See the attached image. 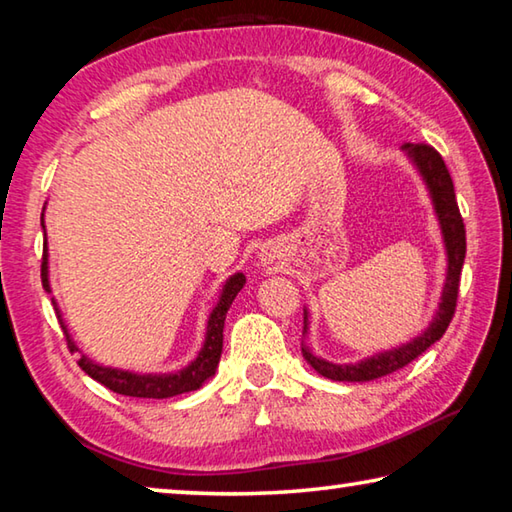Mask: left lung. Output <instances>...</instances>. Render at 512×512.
<instances>
[{"mask_svg": "<svg viewBox=\"0 0 512 512\" xmlns=\"http://www.w3.org/2000/svg\"><path fill=\"white\" fill-rule=\"evenodd\" d=\"M402 149L409 153V158L415 162V167L422 173L424 183L429 187L433 207H436L440 228H443L445 248H447V280L443 289V300L436 311L433 323L424 329V332L413 339L411 343H404L395 350H386L375 354L366 361L359 363H329L320 357H314L307 348H302V357L314 368L318 375L334 381H372L379 377L391 375V372L409 366L413 359L431 348L433 343L440 341V336L447 332L449 323H452L456 300H458V287H461V268L465 262V225L461 210H458L456 194L452 176L445 167V160L440 153L429 144H404ZM305 332H307V314H305Z\"/></svg>", "mask_w": 512, "mask_h": 512, "instance_id": "8db88e82", "label": "left lung"}]
</instances>
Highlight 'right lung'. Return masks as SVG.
<instances>
[{
  "instance_id": "right-lung-1",
  "label": "right lung",
  "mask_w": 512,
  "mask_h": 512,
  "mask_svg": "<svg viewBox=\"0 0 512 512\" xmlns=\"http://www.w3.org/2000/svg\"><path fill=\"white\" fill-rule=\"evenodd\" d=\"M45 228V223H42ZM42 287L49 291V266H47V244L42 248ZM246 277L244 273L232 275L225 287L221 291V298L216 302V307L212 309L210 320H207V334H205V343L198 357L189 363L187 368L178 370V372H169V375H135V372L128 370H117V368H106L99 366V363L90 361L85 354H79V366L81 370L88 372L92 379H97L99 384H103L110 391H115L119 395H128V397H149V400H164V397H173L180 393H189L196 391V388L203 386L205 379H210L214 375L216 366H219L221 352H223V325H225V314L232 305V300L237 298V293L244 289ZM60 318V316H58ZM65 339H67V348L69 352H76L72 336L67 334V327L63 320Z\"/></svg>"
}]
</instances>
